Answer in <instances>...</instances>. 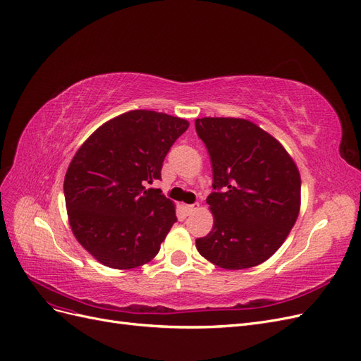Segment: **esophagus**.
<instances>
[{"label": "esophagus", "instance_id": "obj_1", "mask_svg": "<svg viewBox=\"0 0 361 361\" xmlns=\"http://www.w3.org/2000/svg\"><path fill=\"white\" fill-rule=\"evenodd\" d=\"M183 209H185V212H187V214H191V212H194V211H197V209H199V203H194V204H185V206H183Z\"/></svg>", "mask_w": 361, "mask_h": 361}]
</instances>
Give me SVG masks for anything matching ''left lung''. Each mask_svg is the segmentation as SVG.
Instances as JSON below:
<instances>
[{
    "instance_id": "8db88e82",
    "label": "left lung",
    "mask_w": 361,
    "mask_h": 361,
    "mask_svg": "<svg viewBox=\"0 0 361 361\" xmlns=\"http://www.w3.org/2000/svg\"><path fill=\"white\" fill-rule=\"evenodd\" d=\"M195 130L209 152L212 231L199 253L226 269L256 267L285 243L298 218L301 178L279 141L244 118L204 117Z\"/></svg>"
}]
</instances>
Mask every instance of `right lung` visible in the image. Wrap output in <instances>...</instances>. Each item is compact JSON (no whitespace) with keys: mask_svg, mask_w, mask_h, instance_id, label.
I'll list each match as a JSON object with an SVG mask.
<instances>
[{"mask_svg":"<svg viewBox=\"0 0 361 361\" xmlns=\"http://www.w3.org/2000/svg\"><path fill=\"white\" fill-rule=\"evenodd\" d=\"M190 123L134 110L97 128L64 176V199L78 243L105 267L130 269L154 259L171 226L174 204L146 185L161 179L166 155Z\"/></svg>","mask_w":361,"mask_h":361,"instance_id":"1","label":"right lung"}]
</instances>
